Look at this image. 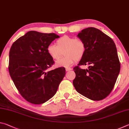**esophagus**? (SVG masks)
<instances>
[{
  "label": "esophagus",
  "instance_id": "obj_1",
  "mask_svg": "<svg viewBox=\"0 0 129 129\" xmlns=\"http://www.w3.org/2000/svg\"><path fill=\"white\" fill-rule=\"evenodd\" d=\"M65 70H66V71H71V70H72V68H65Z\"/></svg>",
  "mask_w": 129,
  "mask_h": 129
}]
</instances>
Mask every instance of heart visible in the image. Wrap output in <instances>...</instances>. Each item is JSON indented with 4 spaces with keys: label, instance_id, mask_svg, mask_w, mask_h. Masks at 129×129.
Segmentation results:
<instances>
[{
    "label": "heart",
    "instance_id": "1",
    "mask_svg": "<svg viewBox=\"0 0 129 129\" xmlns=\"http://www.w3.org/2000/svg\"><path fill=\"white\" fill-rule=\"evenodd\" d=\"M57 45L51 44L48 45L47 51L49 55L54 60L65 57L56 62L58 67H68L76 61L82 59L86 52V45L81 40L75 37L65 35L56 41Z\"/></svg>",
    "mask_w": 129,
    "mask_h": 129
}]
</instances>
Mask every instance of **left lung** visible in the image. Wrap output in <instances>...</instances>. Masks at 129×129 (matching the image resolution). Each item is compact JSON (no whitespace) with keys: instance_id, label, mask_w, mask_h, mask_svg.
<instances>
[{"instance_id":"left-lung-1","label":"left lung","mask_w":129,"mask_h":129,"mask_svg":"<svg viewBox=\"0 0 129 129\" xmlns=\"http://www.w3.org/2000/svg\"><path fill=\"white\" fill-rule=\"evenodd\" d=\"M77 36L86 45V52L73 68V84L78 93L93 101L106 98L114 88L120 71V62L114 41L100 29L89 27ZM89 64L88 70L80 65Z\"/></svg>"}]
</instances>
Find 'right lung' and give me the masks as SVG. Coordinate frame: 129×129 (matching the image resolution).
<instances>
[{
  "instance_id": "obj_1",
  "label": "right lung",
  "mask_w": 129,
  "mask_h": 129,
  "mask_svg": "<svg viewBox=\"0 0 129 129\" xmlns=\"http://www.w3.org/2000/svg\"><path fill=\"white\" fill-rule=\"evenodd\" d=\"M58 38L54 33L31 30L19 38L11 47L10 76L21 95L30 103L41 104L51 99L65 76L64 67L46 72L54 64L47 48Z\"/></svg>"
}]
</instances>
